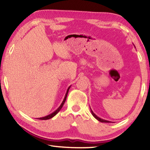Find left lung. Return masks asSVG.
Masks as SVG:
<instances>
[{
    "mask_svg": "<svg viewBox=\"0 0 150 150\" xmlns=\"http://www.w3.org/2000/svg\"><path fill=\"white\" fill-rule=\"evenodd\" d=\"M134 47H135V45H134ZM90 108H91V107H90ZM91 114H92V115L94 116V117H95L96 120H98L99 122H108V123H110V122H112L111 121H108V120H104V119H103V118H99L98 117V116H96L95 113L93 112V111L92 110V109L91 108Z\"/></svg>",
    "mask_w": 150,
    "mask_h": 150,
    "instance_id": "8db88e82",
    "label": "left lung"
}]
</instances>
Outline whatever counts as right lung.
Masks as SVG:
<instances>
[{
    "instance_id": "add662e5",
    "label": "right lung",
    "mask_w": 150,
    "mask_h": 150,
    "mask_svg": "<svg viewBox=\"0 0 150 150\" xmlns=\"http://www.w3.org/2000/svg\"><path fill=\"white\" fill-rule=\"evenodd\" d=\"M70 87H71V86H69V87H68L67 90V92H66V93H65V97H64V98H63V100L62 101V104H61L60 106H59V107H58V108L56 109V110H55L54 112H53L52 113H51L50 115H48L45 116H44V117H42V118H38V119H39V120H48V119H50V118H52L54 117V116H55V115H56L57 114L58 112H59L60 111L61 109H62V108L63 107V105H64V103H65V100H66V98H67V94H68V92H69V90Z\"/></svg>"
}]
</instances>
